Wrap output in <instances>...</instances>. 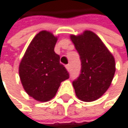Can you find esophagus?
<instances>
[{
	"instance_id": "34e87169",
	"label": "esophagus",
	"mask_w": 128,
	"mask_h": 128,
	"mask_svg": "<svg viewBox=\"0 0 128 128\" xmlns=\"http://www.w3.org/2000/svg\"><path fill=\"white\" fill-rule=\"evenodd\" d=\"M66 69L69 72L70 71V65L69 64H68V65H66Z\"/></svg>"
}]
</instances>
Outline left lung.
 <instances>
[{
    "mask_svg": "<svg viewBox=\"0 0 128 128\" xmlns=\"http://www.w3.org/2000/svg\"><path fill=\"white\" fill-rule=\"evenodd\" d=\"M82 62L81 74L72 82L76 96L91 102L102 96L116 72L115 59L101 39L90 31L70 36Z\"/></svg>",
    "mask_w": 128,
    "mask_h": 128,
    "instance_id": "1",
    "label": "left lung"
}]
</instances>
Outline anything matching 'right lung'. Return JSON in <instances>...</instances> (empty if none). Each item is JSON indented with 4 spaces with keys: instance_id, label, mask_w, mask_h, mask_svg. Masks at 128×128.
Wrapping results in <instances>:
<instances>
[{
    "instance_id": "obj_1",
    "label": "right lung",
    "mask_w": 128,
    "mask_h": 128,
    "mask_svg": "<svg viewBox=\"0 0 128 128\" xmlns=\"http://www.w3.org/2000/svg\"><path fill=\"white\" fill-rule=\"evenodd\" d=\"M57 38L41 31L35 35L22 57L19 74L26 92L34 100L46 102L54 98L62 82L69 78L54 52Z\"/></svg>"
}]
</instances>
